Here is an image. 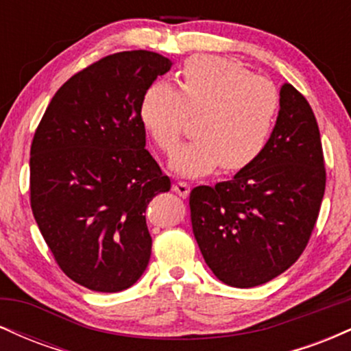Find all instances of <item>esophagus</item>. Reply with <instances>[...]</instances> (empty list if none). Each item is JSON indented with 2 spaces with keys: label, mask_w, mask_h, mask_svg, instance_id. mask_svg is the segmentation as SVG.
I'll return each mask as SVG.
<instances>
[{
  "label": "esophagus",
  "mask_w": 351,
  "mask_h": 351,
  "mask_svg": "<svg viewBox=\"0 0 351 351\" xmlns=\"http://www.w3.org/2000/svg\"><path fill=\"white\" fill-rule=\"evenodd\" d=\"M173 191H175L176 195H180V196H183V198H186V196L189 195V184L186 183V181L178 180L175 184H173Z\"/></svg>",
  "instance_id": "34e87169"
}]
</instances>
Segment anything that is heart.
Segmentation results:
<instances>
[{
	"label": "heart",
	"instance_id": "1",
	"mask_svg": "<svg viewBox=\"0 0 351 351\" xmlns=\"http://www.w3.org/2000/svg\"><path fill=\"white\" fill-rule=\"evenodd\" d=\"M279 92L269 79L241 64L215 56L186 60L176 88L156 82L145 92L140 122L156 147L170 153L178 143L188 115H198L193 142L176 148L170 167L199 176L223 165L239 171L259 158L279 112Z\"/></svg>",
	"mask_w": 351,
	"mask_h": 351
}]
</instances>
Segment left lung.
<instances>
[{"mask_svg":"<svg viewBox=\"0 0 351 351\" xmlns=\"http://www.w3.org/2000/svg\"><path fill=\"white\" fill-rule=\"evenodd\" d=\"M279 115L259 158L229 181L189 193L193 234L224 284L249 289L280 276L307 245L325 193L320 132L307 99L280 87Z\"/></svg>","mask_w":351,"mask_h":351,"instance_id":"1","label":"left lung"}]
</instances>
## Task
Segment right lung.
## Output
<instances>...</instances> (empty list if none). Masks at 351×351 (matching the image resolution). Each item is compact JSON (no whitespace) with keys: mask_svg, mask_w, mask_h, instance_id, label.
Returning a JSON list of instances; mask_svg holds the SVG:
<instances>
[{"mask_svg":"<svg viewBox=\"0 0 351 351\" xmlns=\"http://www.w3.org/2000/svg\"><path fill=\"white\" fill-rule=\"evenodd\" d=\"M171 60L125 51L56 92L31 145V208L56 263L95 292H120L152 254L145 211L171 183L145 148L140 104Z\"/></svg>","mask_w":351,"mask_h":351,"instance_id":"right-lung-1","label":"right lung"}]
</instances>
